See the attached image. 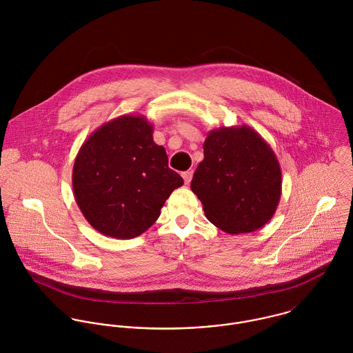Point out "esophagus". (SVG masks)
Masks as SVG:
<instances>
[{
  "mask_svg": "<svg viewBox=\"0 0 353 353\" xmlns=\"http://www.w3.org/2000/svg\"><path fill=\"white\" fill-rule=\"evenodd\" d=\"M182 176H183L185 183L189 185V183L192 182V178H193V171H185V172L182 174Z\"/></svg>",
  "mask_w": 353,
  "mask_h": 353,
  "instance_id": "1",
  "label": "esophagus"
}]
</instances>
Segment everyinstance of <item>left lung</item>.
<instances>
[{"mask_svg":"<svg viewBox=\"0 0 353 353\" xmlns=\"http://www.w3.org/2000/svg\"><path fill=\"white\" fill-rule=\"evenodd\" d=\"M190 189L206 219L227 234L262 228L281 197V168L270 145L248 125L210 130Z\"/></svg>","mask_w":353,"mask_h":353,"instance_id":"8db88e82","label":"left lung"}]
</instances>
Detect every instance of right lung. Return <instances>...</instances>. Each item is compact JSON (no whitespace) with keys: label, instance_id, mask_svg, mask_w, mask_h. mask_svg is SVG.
Segmentation results:
<instances>
[{"label":"right lung","instance_id":"right-lung-1","mask_svg":"<svg viewBox=\"0 0 353 353\" xmlns=\"http://www.w3.org/2000/svg\"><path fill=\"white\" fill-rule=\"evenodd\" d=\"M152 134L144 115H121L95 130L74 159V199L87 221L105 236L141 235L183 185Z\"/></svg>","mask_w":353,"mask_h":353}]
</instances>
